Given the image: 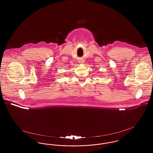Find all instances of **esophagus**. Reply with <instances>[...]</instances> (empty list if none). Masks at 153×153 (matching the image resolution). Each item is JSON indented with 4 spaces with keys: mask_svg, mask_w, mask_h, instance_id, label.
<instances>
[{
    "mask_svg": "<svg viewBox=\"0 0 153 153\" xmlns=\"http://www.w3.org/2000/svg\"><path fill=\"white\" fill-rule=\"evenodd\" d=\"M80 62L81 64H82V63H84V61H80Z\"/></svg>",
    "mask_w": 153,
    "mask_h": 153,
    "instance_id": "obj_1",
    "label": "esophagus"
}]
</instances>
